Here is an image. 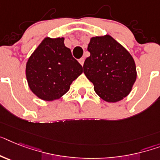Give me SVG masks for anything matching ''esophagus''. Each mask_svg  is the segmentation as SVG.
I'll use <instances>...</instances> for the list:
<instances>
[{"instance_id":"obj_1","label":"esophagus","mask_w":160,"mask_h":160,"mask_svg":"<svg viewBox=\"0 0 160 160\" xmlns=\"http://www.w3.org/2000/svg\"><path fill=\"white\" fill-rule=\"evenodd\" d=\"M84 58H81V59H79V63H80V64H81L82 66H83V64H84Z\"/></svg>"}]
</instances>
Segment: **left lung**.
<instances>
[{"instance_id": "left-lung-1", "label": "left lung", "mask_w": 160, "mask_h": 160, "mask_svg": "<svg viewBox=\"0 0 160 160\" xmlns=\"http://www.w3.org/2000/svg\"><path fill=\"white\" fill-rule=\"evenodd\" d=\"M90 56L83 72L94 85L96 93L106 102L115 103L129 95L137 80L132 56L110 35L90 38Z\"/></svg>"}]
</instances>
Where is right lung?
<instances>
[{
    "label": "right lung",
    "instance_id": "add662e5",
    "mask_svg": "<svg viewBox=\"0 0 160 160\" xmlns=\"http://www.w3.org/2000/svg\"><path fill=\"white\" fill-rule=\"evenodd\" d=\"M82 72L63 37L45 38L28 58L25 70L32 92L45 101L62 97Z\"/></svg>",
    "mask_w": 160,
    "mask_h": 160
}]
</instances>
